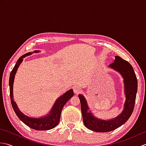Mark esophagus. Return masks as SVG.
Listing matches in <instances>:
<instances>
[{"instance_id":"34e87169","label":"esophagus","mask_w":146,"mask_h":146,"mask_svg":"<svg viewBox=\"0 0 146 146\" xmlns=\"http://www.w3.org/2000/svg\"><path fill=\"white\" fill-rule=\"evenodd\" d=\"M73 90H74V92H75L76 94H78L80 92H81L82 88H81V87H80V86H76L74 87Z\"/></svg>"}]
</instances>
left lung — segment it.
<instances>
[{
  "label": "left lung",
  "mask_w": 146,
  "mask_h": 146,
  "mask_svg": "<svg viewBox=\"0 0 146 146\" xmlns=\"http://www.w3.org/2000/svg\"><path fill=\"white\" fill-rule=\"evenodd\" d=\"M115 60L109 65V67L118 71L123 78L126 100L122 112L111 120L98 119L93 115L91 111H88L89 108L85 98L82 95H78L83 123L86 128L95 132H107L117 129L127 121L134 110L137 91V80L135 73L128 61L118 56H115Z\"/></svg>",
  "instance_id": "left-lung-1"
}]
</instances>
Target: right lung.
Here are the masks:
<instances>
[{"instance_id":"1","label":"right lung","mask_w":146,"mask_h":146,"mask_svg":"<svg viewBox=\"0 0 146 146\" xmlns=\"http://www.w3.org/2000/svg\"><path fill=\"white\" fill-rule=\"evenodd\" d=\"M38 52L39 51H35L33 52H27L26 54L23 55L19 58V60L16 62V64H15L14 68L11 71L10 77H9L10 97L12 108H13L15 114L17 115L19 119L22 122L31 129L37 130V131H46V130H50L55 127L58 124L59 122H60L62 109H63L65 104L73 96V91L72 89H71L67 92L65 93L64 94L61 96L60 97H59L56 100L51 111L46 116L41 117L39 118H33L27 116L23 112H21L20 110L18 108L16 103L14 101L13 98V84L15 75L17 72L19 66V65L22 63V61H23L24 58L32 54L33 52Z\"/></svg>"}]
</instances>
